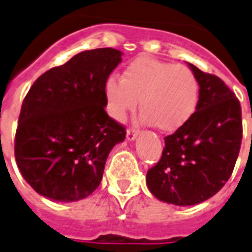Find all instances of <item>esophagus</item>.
<instances>
[{
    "mask_svg": "<svg viewBox=\"0 0 252 252\" xmlns=\"http://www.w3.org/2000/svg\"><path fill=\"white\" fill-rule=\"evenodd\" d=\"M136 136H138V130H136V128H127V131H126V138H127L128 142H132Z\"/></svg>",
    "mask_w": 252,
    "mask_h": 252,
    "instance_id": "obj_1",
    "label": "esophagus"
}]
</instances>
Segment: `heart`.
Wrapping results in <instances>:
<instances>
[{
    "mask_svg": "<svg viewBox=\"0 0 252 252\" xmlns=\"http://www.w3.org/2000/svg\"><path fill=\"white\" fill-rule=\"evenodd\" d=\"M200 85L194 72L183 64H172L150 56L136 58L125 68L120 80L105 85L106 110L116 121L140 112L163 132H172L187 124L197 108Z\"/></svg>",
    "mask_w": 252,
    "mask_h": 252,
    "instance_id": "b5f03b06",
    "label": "heart"
}]
</instances>
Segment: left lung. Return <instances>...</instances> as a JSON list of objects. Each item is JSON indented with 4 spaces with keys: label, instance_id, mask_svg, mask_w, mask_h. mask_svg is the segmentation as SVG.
<instances>
[{
    "label": "left lung",
    "instance_id": "obj_1",
    "mask_svg": "<svg viewBox=\"0 0 252 252\" xmlns=\"http://www.w3.org/2000/svg\"><path fill=\"white\" fill-rule=\"evenodd\" d=\"M188 65L200 85L196 112L165 136L160 160L146 176L158 200L179 206L197 205L220 192L233 173L243 132L234 92L217 76Z\"/></svg>",
    "mask_w": 252,
    "mask_h": 252
}]
</instances>
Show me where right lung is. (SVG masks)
I'll use <instances>...</instances> for the list:
<instances>
[{
	"label": "right lung",
	"instance_id": "1",
	"mask_svg": "<svg viewBox=\"0 0 252 252\" xmlns=\"http://www.w3.org/2000/svg\"><path fill=\"white\" fill-rule=\"evenodd\" d=\"M122 52L95 48L39 76L23 99L15 161L23 179L54 201L83 200L102 180L126 130L105 112V85Z\"/></svg>",
	"mask_w": 252,
	"mask_h": 252
}]
</instances>
